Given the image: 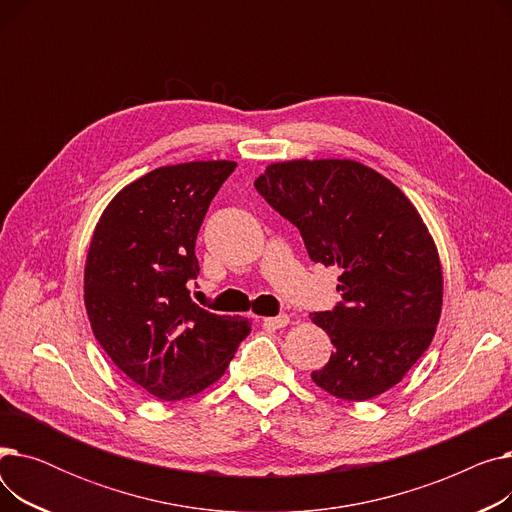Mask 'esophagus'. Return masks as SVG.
<instances>
[{"label": "esophagus", "mask_w": 512, "mask_h": 512, "mask_svg": "<svg viewBox=\"0 0 512 512\" xmlns=\"http://www.w3.org/2000/svg\"><path fill=\"white\" fill-rule=\"evenodd\" d=\"M263 326L267 328H286L290 317L288 315H276V317H263Z\"/></svg>", "instance_id": "1"}]
</instances>
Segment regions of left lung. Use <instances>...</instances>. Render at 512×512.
<instances>
[{"instance_id": "obj_1", "label": "left lung", "mask_w": 512, "mask_h": 512, "mask_svg": "<svg viewBox=\"0 0 512 512\" xmlns=\"http://www.w3.org/2000/svg\"><path fill=\"white\" fill-rule=\"evenodd\" d=\"M255 186L301 230L315 263L342 272V303L311 313L334 344L311 380L355 402L394 388L432 344L442 313V263L417 207L355 159L274 161Z\"/></svg>"}]
</instances>
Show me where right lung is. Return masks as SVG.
<instances>
[{"instance_id": "right-lung-1", "label": "right lung", "mask_w": 512, "mask_h": 512, "mask_svg": "<svg viewBox=\"0 0 512 512\" xmlns=\"http://www.w3.org/2000/svg\"><path fill=\"white\" fill-rule=\"evenodd\" d=\"M236 161L161 166L107 203L85 261L91 330L114 365L159 400H182L218 382L251 319L191 301L197 232Z\"/></svg>"}]
</instances>
